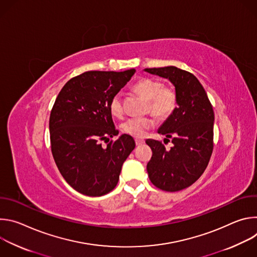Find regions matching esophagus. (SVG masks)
<instances>
[{"instance_id":"34e87169","label":"esophagus","mask_w":257,"mask_h":257,"mask_svg":"<svg viewBox=\"0 0 257 257\" xmlns=\"http://www.w3.org/2000/svg\"><path fill=\"white\" fill-rule=\"evenodd\" d=\"M135 143H136V145H137V146H139V145H141V144H143V143H144V140H143V139L136 138V139H135Z\"/></svg>"}]
</instances>
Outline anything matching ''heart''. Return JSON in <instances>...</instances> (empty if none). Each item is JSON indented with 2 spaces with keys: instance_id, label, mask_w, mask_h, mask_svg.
<instances>
[{
  "instance_id": "obj_1",
  "label": "heart",
  "mask_w": 257,
  "mask_h": 257,
  "mask_svg": "<svg viewBox=\"0 0 257 257\" xmlns=\"http://www.w3.org/2000/svg\"><path fill=\"white\" fill-rule=\"evenodd\" d=\"M134 90L149 100L151 112L158 118L168 117L176 106V94L173 89L163 87V83L152 78H143L134 84ZM109 112L117 118L123 115L121 93L115 94L109 101ZM155 122L149 117H134L126 120L121 129L133 137H142L146 130L153 128Z\"/></svg>"
}]
</instances>
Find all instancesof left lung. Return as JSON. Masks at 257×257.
<instances>
[{
    "instance_id": "left-lung-1",
    "label": "left lung",
    "mask_w": 257,
    "mask_h": 257,
    "mask_svg": "<svg viewBox=\"0 0 257 257\" xmlns=\"http://www.w3.org/2000/svg\"><path fill=\"white\" fill-rule=\"evenodd\" d=\"M144 71L174 85L177 104L158 129L165 140L172 139L173 146L168 151L158 140H146L153 151L146 169L155 186L179 191L192 185L208 165L213 149V109L203 86L191 73L175 66Z\"/></svg>"
}]
</instances>
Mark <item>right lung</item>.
<instances>
[{
    "label": "right lung",
    "mask_w": 257,
    "mask_h": 257,
    "mask_svg": "<svg viewBox=\"0 0 257 257\" xmlns=\"http://www.w3.org/2000/svg\"><path fill=\"white\" fill-rule=\"evenodd\" d=\"M123 72L88 71L70 79L56 98L50 117L52 154L68 184L87 196L112 191L122 166L135 149L128 134L117 136L109 101L134 75ZM107 142L102 148L100 140Z\"/></svg>",
    "instance_id": "1"
}]
</instances>
